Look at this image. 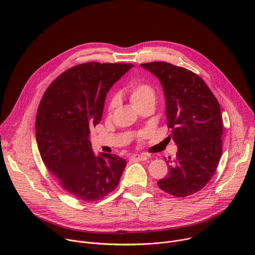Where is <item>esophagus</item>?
<instances>
[{
    "instance_id": "obj_1",
    "label": "esophagus",
    "mask_w": 255,
    "mask_h": 255,
    "mask_svg": "<svg viewBox=\"0 0 255 255\" xmlns=\"http://www.w3.org/2000/svg\"><path fill=\"white\" fill-rule=\"evenodd\" d=\"M130 159L133 161H145L148 159V156L146 154H135V155H132Z\"/></svg>"
}]
</instances>
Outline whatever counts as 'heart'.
<instances>
[{
  "label": "heart",
  "instance_id": "1",
  "mask_svg": "<svg viewBox=\"0 0 255 255\" xmlns=\"http://www.w3.org/2000/svg\"><path fill=\"white\" fill-rule=\"evenodd\" d=\"M127 93L129 95V99L132 103V105L138 109L141 106L152 104L154 105L155 99H156V93L152 86H150L147 83H143L139 81H132L128 84ZM117 98L114 97L111 99L110 104H109V112H112L114 108L117 105Z\"/></svg>",
  "mask_w": 255,
  "mask_h": 255
}]
</instances>
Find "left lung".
Listing matches in <instances>:
<instances>
[{"label": "left lung", "mask_w": 255, "mask_h": 255, "mask_svg": "<svg viewBox=\"0 0 255 255\" xmlns=\"http://www.w3.org/2000/svg\"><path fill=\"white\" fill-rule=\"evenodd\" d=\"M160 81L166 102L169 135L176 156L166 161L168 173L157 181L165 193L186 198L201 191L222 155L223 122L219 102L195 72L168 62L142 63Z\"/></svg>", "instance_id": "1"}]
</instances>
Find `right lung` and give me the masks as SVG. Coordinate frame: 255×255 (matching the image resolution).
<instances>
[{"mask_svg":"<svg viewBox=\"0 0 255 255\" xmlns=\"http://www.w3.org/2000/svg\"><path fill=\"white\" fill-rule=\"evenodd\" d=\"M131 63L87 62L72 66L45 91L36 115L41 158L57 183L84 202H97L119 185L127 164L115 154L95 156L90 129L100 123L106 95Z\"/></svg>","mask_w":255,"mask_h":255,"instance_id":"add662e5","label":"right lung"}]
</instances>
